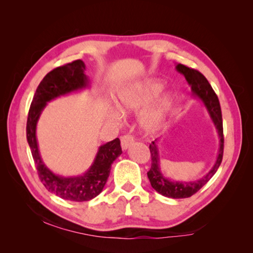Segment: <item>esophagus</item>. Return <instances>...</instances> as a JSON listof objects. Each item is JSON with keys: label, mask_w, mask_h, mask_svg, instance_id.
<instances>
[{"label": "esophagus", "mask_w": 253, "mask_h": 253, "mask_svg": "<svg viewBox=\"0 0 253 253\" xmlns=\"http://www.w3.org/2000/svg\"><path fill=\"white\" fill-rule=\"evenodd\" d=\"M134 140H135V138H134V136H132V135H129V134L124 135L122 137V139H121L122 148L123 149H127L132 143H134Z\"/></svg>", "instance_id": "34e87169"}]
</instances>
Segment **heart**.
I'll use <instances>...</instances> for the list:
<instances>
[{"label": "heart", "mask_w": 253, "mask_h": 253, "mask_svg": "<svg viewBox=\"0 0 253 253\" xmlns=\"http://www.w3.org/2000/svg\"><path fill=\"white\" fill-rule=\"evenodd\" d=\"M164 90V84L158 80H146L130 85L119 95L123 109L139 110L155 101ZM173 98L164 96L161 98L142 119V125L146 131H155L164 123L166 116L172 109Z\"/></svg>", "instance_id": "b5f03b06"}]
</instances>
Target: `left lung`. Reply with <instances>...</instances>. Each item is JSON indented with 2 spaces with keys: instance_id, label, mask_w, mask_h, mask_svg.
<instances>
[{
  "instance_id": "left-lung-1",
  "label": "left lung",
  "mask_w": 253,
  "mask_h": 253,
  "mask_svg": "<svg viewBox=\"0 0 253 253\" xmlns=\"http://www.w3.org/2000/svg\"><path fill=\"white\" fill-rule=\"evenodd\" d=\"M176 70L179 74H182L185 77L188 84L191 85L193 95L199 97L200 99L204 102V105L207 107L210 116H211L214 125H215L217 129V134H219L220 137V149L215 164H214L211 170H210L205 176H203V178L199 179V181L188 183L169 181V179L163 176L160 169V157H158V149L156 146V143L152 142V144H149L152 166L151 169L147 172V176L149 178V182H151L152 187L160 194L166 196V198L185 199L190 198V196L195 194L196 192L201 190V188L211 179L213 175L216 173L217 169H219V166L221 165L222 158H223L224 147L223 123H222V113L219 98H217L216 93L214 92L211 84H209L208 79L205 78L200 71L181 65V63H178L176 66Z\"/></svg>"
}]
</instances>
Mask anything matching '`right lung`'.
I'll use <instances>...</instances> for the list:
<instances>
[{"mask_svg":"<svg viewBox=\"0 0 253 253\" xmlns=\"http://www.w3.org/2000/svg\"><path fill=\"white\" fill-rule=\"evenodd\" d=\"M84 70L83 60H75L50 71L38 85L27 122V139L40 181L51 193L74 202L90 201L101 193L109 177L111 164L123 153L119 138L101 145L90 169L84 175L76 177H63L53 174L41 160L36 129L42 110L46 102L54 98L88 87L89 81Z\"/></svg>","mask_w":253,"mask_h":253,"instance_id":"1","label":"right lung"}]
</instances>
